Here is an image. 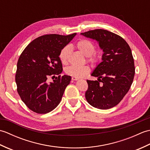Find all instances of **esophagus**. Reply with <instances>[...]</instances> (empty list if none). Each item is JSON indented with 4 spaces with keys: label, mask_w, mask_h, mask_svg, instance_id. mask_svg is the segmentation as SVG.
Wrapping results in <instances>:
<instances>
[{
    "label": "esophagus",
    "mask_w": 150,
    "mask_h": 150,
    "mask_svg": "<svg viewBox=\"0 0 150 150\" xmlns=\"http://www.w3.org/2000/svg\"><path fill=\"white\" fill-rule=\"evenodd\" d=\"M71 79L73 81H77V80H79V78H77V77H72L71 78Z\"/></svg>",
    "instance_id": "1"
}]
</instances>
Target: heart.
Masks as SVG:
<instances>
[{"label":"heart","instance_id":"b5f03b06","mask_svg":"<svg viewBox=\"0 0 150 150\" xmlns=\"http://www.w3.org/2000/svg\"><path fill=\"white\" fill-rule=\"evenodd\" d=\"M76 47L87 57V60L91 64L96 65L99 62L100 55L98 52L95 51L96 45L89 39H81L76 44ZM71 53V47L69 45L64 46L59 53V58L62 64H67L69 61L70 55ZM90 71V68L88 66H69L66 68L65 72L67 75L73 77L82 78L87 75Z\"/></svg>","mask_w":150,"mask_h":150}]
</instances>
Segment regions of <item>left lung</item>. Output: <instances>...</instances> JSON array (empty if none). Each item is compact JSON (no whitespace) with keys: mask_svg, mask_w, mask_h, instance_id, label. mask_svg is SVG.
<instances>
[{"mask_svg":"<svg viewBox=\"0 0 150 150\" xmlns=\"http://www.w3.org/2000/svg\"><path fill=\"white\" fill-rule=\"evenodd\" d=\"M81 35L97 40L104 52L103 62L91 73L98 81L87 80L86 98L95 108L110 109L122 100L132 84L135 66L131 48L123 38L108 30L97 29Z\"/></svg>","mask_w":150,"mask_h":150,"instance_id":"left-lung-1","label":"left lung"}]
</instances>
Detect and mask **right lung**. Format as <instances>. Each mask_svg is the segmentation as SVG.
<instances>
[{"mask_svg":"<svg viewBox=\"0 0 150 150\" xmlns=\"http://www.w3.org/2000/svg\"><path fill=\"white\" fill-rule=\"evenodd\" d=\"M76 33L68 35H44L34 39L26 47L17 62L15 82L21 100L30 110L39 114L53 110L62 99L71 77L60 76L62 65L59 58L60 50ZM59 75L48 84L50 76Z\"/></svg>","mask_w":150,"mask_h":150,"instance_id":"1","label":"right lung"}]
</instances>
